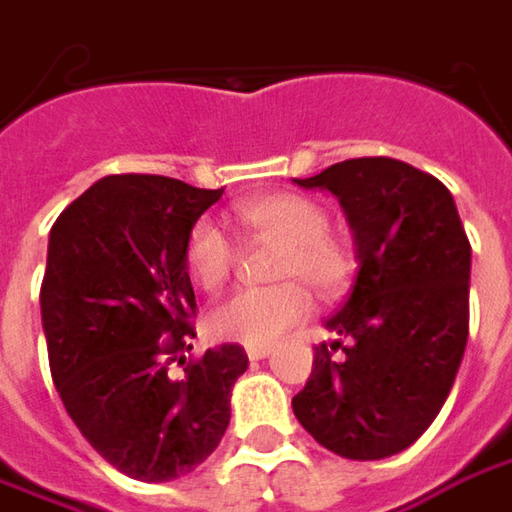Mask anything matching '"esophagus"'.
Wrapping results in <instances>:
<instances>
[{
    "label": "esophagus",
    "mask_w": 512,
    "mask_h": 512,
    "mask_svg": "<svg viewBox=\"0 0 512 512\" xmlns=\"http://www.w3.org/2000/svg\"><path fill=\"white\" fill-rule=\"evenodd\" d=\"M270 351H273L270 345H248V348H245V354H248V359H253V362H259V359H267V357H270Z\"/></svg>",
    "instance_id": "esophagus-1"
}]
</instances>
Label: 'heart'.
I'll list each match as a JSON object with an SVG mask.
<instances>
[{
  "mask_svg": "<svg viewBox=\"0 0 512 512\" xmlns=\"http://www.w3.org/2000/svg\"><path fill=\"white\" fill-rule=\"evenodd\" d=\"M236 220L250 234L284 245L276 276L298 278L317 298H334L354 276V256L329 234V214L306 195L273 192L236 203ZM189 273L203 290H217L234 267V245L217 222L197 220L186 242ZM298 281L278 287H250L220 301L206 317L217 340L242 345H273L287 329L309 315V292Z\"/></svg>",
  "mask_w": 512,
  "mask_h": 512,
  "instance_id": "heart-1",
  "label": "heart"
}]
</instances>
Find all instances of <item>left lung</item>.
Segmentation results:
<instances>
[{
	"mask_svg": "<svg viewBox=\"0 0 512 512\" xmlns=\"http://www.w3.org/2000/svg\"><path fill=\"white\" fill-rule=\"evenodd\" d=\"M292 183L340 200L357 250L351 292L323 323L349 345H317L292 412L345 460L393 457L435 421L468 343L471 245L454 197L396 158H351ZM337 347L343 360L330 359Z\"/></svg>",
	"mask_w": 512,
	"mask_h": 512,
	"instance_id": "left-lung-1",
	"label": "left lung"
}]
</instances>
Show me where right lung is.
Masks as SVG:
<instances>
[{"instance_id": "1", "label": "right lung", "mask_w": 512, "mask_h": 512, "mask_svg": "<svg viewBox=\"0 0 512 512\" xmlns=\"http://www.w3.org/2000/svg\"><path fill=\"white\" fill-rule=\"evenodd\" d=\"M225 189L108 175L49 231L41 323L63 407L102 460L142 482L178 479L220 446L245 348H209L181 376L197 309L186 242Z\"/></svg>"}]
</instances>
